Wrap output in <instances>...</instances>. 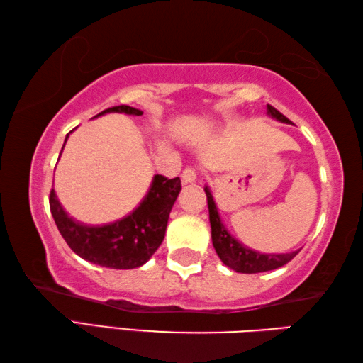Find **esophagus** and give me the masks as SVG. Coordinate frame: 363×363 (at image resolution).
Masks as SVG:
<instances>
[{
	"label": "esophagus",
	"instance_id": "34e87169",
	"mask_svg": "<svg viewBox=\"0 0 363 363\" xmlns=\"http://www.w3.org/2000/svg\"><path fill=\"white\" fill-rule=\"evenodd\" d=\"M196 178H198V174H196V170L193 167H186L182 172V182L185 183V185H188V183H194Z\"/></svg>",
	"mask_w": 363,
	"mask_h": 363
}]
</instances>
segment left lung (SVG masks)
Instances as JSON below:
<instances>
[{
	"label": "left lung",
	"instance_id": "left-lung-1",
	"mask_svg": "<svg viewBox=\"0 0 363 363\" xmlns=\"http://www.w3.org/2000/svg\"><path fill=\"white\" fill-rule=\"evenodd\" d=\"M268 114L281 123H289V119L279 113L274 106L268 105ZM207 194V206H208V218H211V228H212V242L215 247V252L220 257L228 268L234 269L236 272H244V274H255V272H264L281 268V266L287 264L290 259L296 257L298 252L290 253H259L249 249L239 240L234 239L225 225L221 223V218L215 206L213 196L211 189L207 186L204 188Z\"/></svg>",
	"mask_w": 363,
	"mask_h": 363
}]
</instances>
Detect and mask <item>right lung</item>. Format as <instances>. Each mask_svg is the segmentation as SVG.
<instances>
[{"label":"right lung","instance_id":"right-lung-1","mask_svg":"<svg viewBox=\"0 0 363 363\" xmlns=\"http://www.w3.org/2000/svg\"><path fill=\"white\" fill-rule=\"evenodd\" d=\"M125 113L142 116L137 108L119 105L99 113ZM68 138V135H67ZM67 142V140H65ZM182 189L180 178L155 175L148 193L127 217L101 226H87L68 217L52 189L50 213L69 249L89 263L111 269H133L145 264L164 240L169 213Z\"/></svg>","mask_w":363,"mask_h":363}]
</instances>
